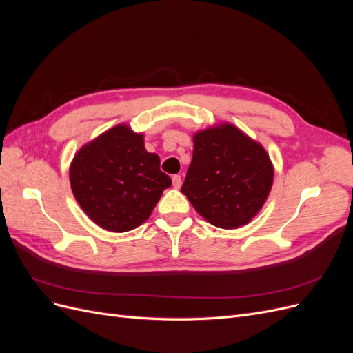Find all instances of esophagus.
<instances>
[{
  "instance_id": "obj_1",
  "label": "esophagus",
  "mask_w": 353,
  "mask_h": 353,
  "mask_svg": "<svg viewBox=\"0 0 353 353\" xmlns=\"http://www.w3.org/2000/svg\"><path fill=\"white\" fill-rule=\"evenodd\" d=\"M181 184H183V179H181V175H174L172 176V185H174V188H179Z\"/></svg>"
}]
</instances>
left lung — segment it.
Returning <instances> with one entry per match:
<instances>
[{
    "mask_svg": "<svg viewBox=\"0 0 353 353\" xmlns=\"http://www.w3.org/2000/svg\"><path fill=\"white\" fill-rule=\"evenodd\" d=\"M181 191L200 216L219 228H239L258 215L272 187L265 148L231 123L199 131Z\"/></svg>",
    "mask_w": 353,
    "mask_h": 353,
    "instance_id": "left-lung-1",
    "label": "left lung"
}]
</instances>
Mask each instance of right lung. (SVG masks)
Here are the masks:
<instances>
[{
	"label": "right lung",
	"mask_w": 353,
	"mask_h": 353,
	"mask_svg": "<svg viewBox=\"0 0 353 353\" xmlns=\"http://www.w3.org/2000/svg\"><path fill=\"white\" fill-rule=\"evenodd\" d=\"M70 187L82 210L99 227L126 232L141 225L172 185L160 170V159L148 153L144 135L116 125L74 154Z\"/></svg>",
	"instance_id": "1"
}]
</instances>
